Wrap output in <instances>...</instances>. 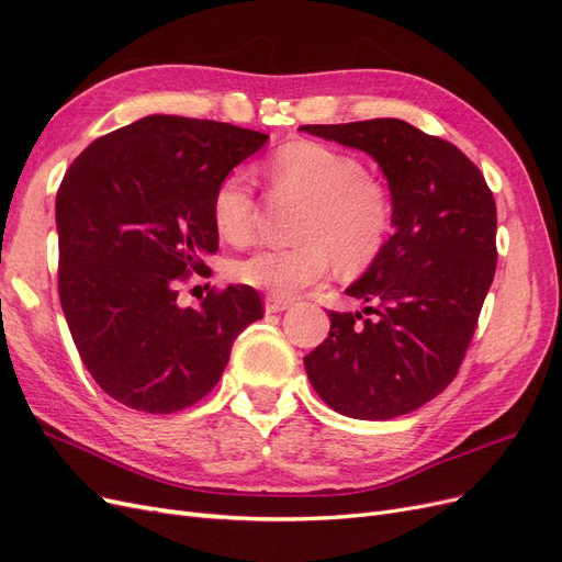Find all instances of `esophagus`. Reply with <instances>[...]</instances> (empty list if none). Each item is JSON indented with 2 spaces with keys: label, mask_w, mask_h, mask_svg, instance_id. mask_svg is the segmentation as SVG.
I'll return each mask as SVG.
<instances>
[{
  "label": "esophagus",
  "mask_w": 562,
  "mask_h": 562,
  "mask_svg": "<svg viewBox=\"0 0 562 562\" xmlns=\"http://www.w3.org/2000/svg\"><path fill=\"white\" fill-rule=\"evenodd\" d=\"M288 307H291V300L274 297V295H267V297H265V312H267V314H277V312H283V310H288Z\"/></svg>",
  "instance_id": "obj_1"
}]
</instances>
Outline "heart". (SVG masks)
Returning a JSON list of instances; mask_svg holds the SVG:
<instances>
[{"label": "heart", "instance_id": "heart-1", "mask_svg": "<svg viewBox=\"0 0 562 562\" xmlns=\"http://www.w3.org/2000/svg\"><path fill=\"white\" fill-rule=\"evenodd\" d=\"M269 176L279 190L307 199L297 229L302 244L246 255L232 265L234 281L291 297L328 279L335 260L339 269L356 271L382 252L394 225V206L386 187L366 176L359 159L328 145L297 140L277 151ZM211 213L223 239L248 241L258 199L244 168L220 180Z\"/></svg>", "mask_w": 562, "mask_h": 562}]
</instances>
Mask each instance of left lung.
<instances>
[{
    "label": "left lung",
    "mask_w": 562,
    "mask_h": 562,
    "mask_svg": "<svg viewBox=\"0 0 562 562\" xmlns=\"http://www.w3.org/2000/svg\"><path fill=\"white\" fill-rule=\"evenodd\" d=\"M380 164L396 232L330 312V333L304 356L316 394L353 419H394L436 398L459 372L497 269V206L462 149L401 119L307 124Z\"/></svg>",
    "instance_id": "left-lung-1"
}]
</instances>
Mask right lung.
I'll list each match as a JSON object with an SVG mask.
<instances>
[{"instance_id": "right-lung-1", "label": "right lung", "mask_w": 562, "mask_h": 562, "mask_svg": "<svg viewBox=\"0 0 562 562\" xmlns=\"http://www.w3.org/2000/svg\"><path fill=\"white\" fill-rule=\"evenodd\" d=\"M265 133L151 114L93 140L56 196L58 295L95 384L133 411H184L223 378L234 339L265 316L255 288L206 283L194 307L180 285L211 277L213 194Z\"/></svg>"}]
</instances>
